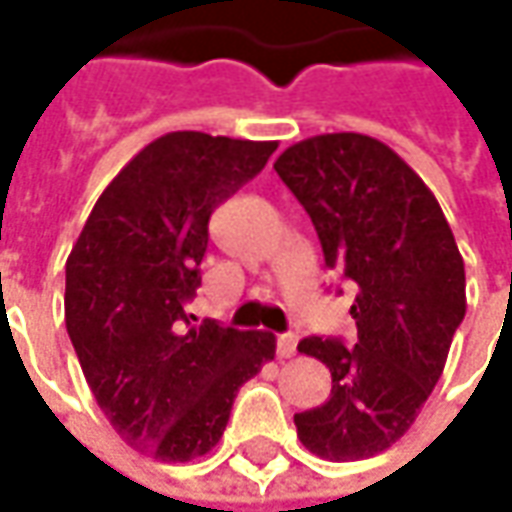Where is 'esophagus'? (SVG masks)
Here are the masks:
<instances>
[{
  "label": "esophagus",
  "instance_id": "34e87169",
  "mask_svg": "<svg viewBox=\"0 0 512 512\" xmlns=\"http://www.w3.org/2000/svg\"><path fill=\"white\" fill-rule=\"evenodd\" d=\"M296 333H282L279 339H276V353L282 356V359H290V356H296Z\"/></svg>",
  "mask_w": 512,
  "mask_h": 512
}]
</instances>
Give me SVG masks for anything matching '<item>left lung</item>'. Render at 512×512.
Instances as JSON below:
<instances>
[{
    "label": "left lung",
    "instance_id": "left-lung-1",
    "mask_svg": "<svg viewBox=\"0 0 512 512\" xmlns=\"http://www.w3.org/2000/svg\"><path fill=\"white\" fill-rule=\"evenodd\" d=\"M319 233L325 265L356 282V344L307 336L330 399L296 413L310 453L356 462L396 444L442 376L462 325L464 262L442 207L396 150L364 133L310 136L276 159Z\"/></svg>",
    "mask_w": 512,
    "mask_h": 512
}]
</instances>
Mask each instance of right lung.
Listing matches in <instances>:
<instances>
[{"label": "right lung", "instance_id": "1", "mask_svg": "<svg viewBox=\"0 0 512 512\" xmlns=\"http://www.w3.org/2000/svg\"><path fill=\"white\" fill-rule=\"evenodd\" d=\"M276 142L165 133L105 187L65 265V325L113 430L159 462H190L225 433L239 387L276 336L185 305L202 285L213 210L265 168Z\"/></svg>", "mask_w": 512, "mask_h": 512}]
</instances>
